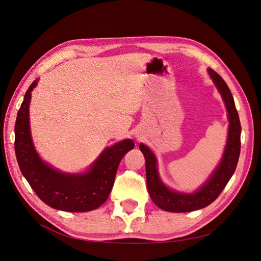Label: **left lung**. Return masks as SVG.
I'll use <instances>...</instances> for the list:
<instances>
[{"mask_svg": "<svg viewBox=\"0 0 261 261\" xmlns=\"http://www.w3.org/2000/svg\"><path fill=\"white\" fill-rule=\"evenodd\" d=\"M208 72L223 98L230 125H228V136L222 160L206 183L193 194L171 191L162 183L159 174H158L156 159L153 152L144 144L139 145L140 151L144 153L146 160V177L149 195L156 206L165 211L189 212L209 206L222 193L227 181L234 174L239 162L242 127L233 96L222 77L211 68L208 69Z\"/></svg>", "mask_w": 261, "mask_h": 261, "instance_id": "8db88e82", "label": "left lung"}]
</instances>
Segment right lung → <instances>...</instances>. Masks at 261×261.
Returning a JSON list of instances; mask_svg holds the SVG:
<instances>
[{
    "label": "right lung",
    "instance_id": "add662e5",
    "mask_svg": "<svg viewBox=\"0 0 261 261\" xmlns=\"http://www.w3.org/2000/svg\"><path fill=\"white\" fill-rule=\"evenodd\" d=\"M37 83L38 80L26 91L15 123V153L22 175L39 198L54 209L70 212L97 209L112 191L122 158L135 144L132 139H125L107 148L83 174L54 170L38 155L30 135L29 103Z\"/></svg>",
    "mask_w": 261,
    "mask_h": 261
}]
</instances>
